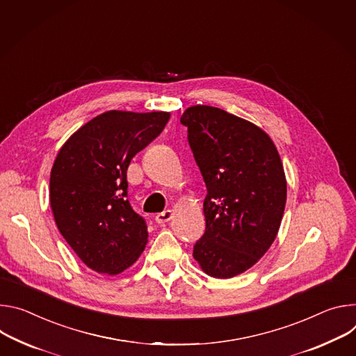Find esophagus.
I'll list each match as a JSON object with an SVG mask.
<instances>
[{
  "instance_id": "1",
  "label": "esophagus",
  "mask_w": 356,
  "mask_h": 356,
  "mask_svg": "<svg viewBox=\"0 0 356 356\" xmlns=\"http://www.w3.org/2000/svg\"><path fill=\"white\" fill-rule=\"evenodd\" d=\"M171 218H172V211H171V209H165V211H163V212L155 215V222H156V223H165V222H168Z\"/></svg>"
}]
</instances>
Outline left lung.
<instances>
[{"label": "left lung", "instance_id": "left-lung-1", "mask_svg": "<svg viewBox=\"0 0 356 356\" xmlns=\"http://www.w3.org/2000/svg\"><path fill=\"white\" fill-rule=\"evenodd\" d=\"M181 124L208 191L193 257L212 277H234L277 236L287 198L280 155L261 129L218 107L192 106Z\"/></svg>", "mask_w": 356, "mask_h": 356}]
</instances>
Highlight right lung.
<instances>
[{
  "instance_id": "right-lung-1",
  "label": "right lung",
  "mask_w": 356,
  "mask_h": 356,
  "mask_svg": "<svg viewBox=\"0 0 356 356\" xmlns=\"http://www.w3.org/2000/svg\"><path fill=\"white\" fill-rule=\"evenodd\" d=\"M168 118L165 111H106L79 129L56 156L49 182L56 226L97 273H122L145 248V219L127 200V168Z\"/></svg>"
}]
</instances>
